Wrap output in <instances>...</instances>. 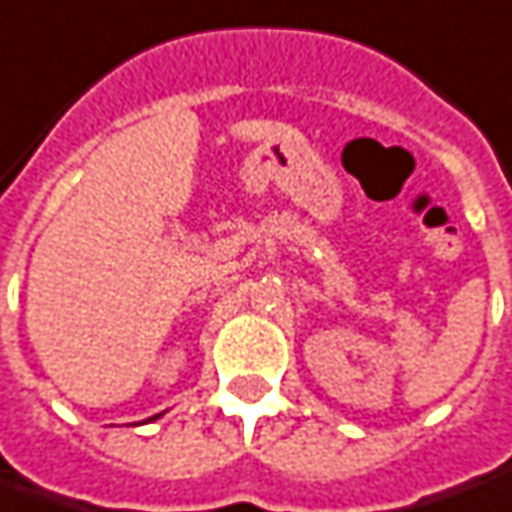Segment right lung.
I'll use <instances>...</instances> for the list:
<instances>
[{
  "instance_id": "right-lung-1",
  "label": "right lung",
  "mask_w": 512,
  "mask_h": 512,
  "mask_svg": "<svg viewBox=\"0 0 512 512\" xmlns=\"http://www.w3.org/2000/svg\"><path fill=\"white\" fill-rule=\"evenodd\" d=\"M152 419H155V416H152Z\"/></svg>"
}]
</instances>
